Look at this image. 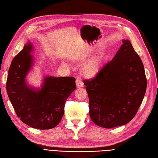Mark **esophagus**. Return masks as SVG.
Masks as SVG:
<instances>
[{
    "instance_id": "obj_1",
    "label": "esophagus",
    "mask_w": 158,
    "mask_h": 158,
    "mask_svg": "<svg viewBox=\"0 0 158 158\" xmlns=\"http://www.w3.org/2000/svg\"><path fill=\"white\" fill-rule=\"evenodd\" d=\"M76 84H77V87L78 88H83L84 85L81 82V80L79 78H77V80H76Z\"/></svg>"
}]
</instances>
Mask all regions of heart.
I'll return each mask as SVG.
<instances>
[{
	"instance_id": "obj_1",
	"label": "heart",
	"mask_w": 158,
	"mask_h": 158,
	"mask_svg": "<svg viewBox=\"0 0 158 158\" xmlns=\"http://www.w3.org/2000/svg\"><path fill=\"white\" fill-rule=\"evenodd\" d=\"M85 59V57H84ZM105 62V57L102 55L95 56L87 61L80 70V74L84 78L92 80L99 75L102 69ZM63 66H67L68 64L62 62Z\"/></svg>"
}]
</instances>
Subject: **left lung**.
<instances>
[{"label":"left lung","instance_id":"8db88e82","mask_svg":"<svg viewBox=\"0 0 158 158\" xmlns=\"http://www.w3.org/2000/svg\"><path fill=\"white\" fill-rule=\"evenodd\" d=\"M122 42L100 74L84 82L91 120L104 128L123 126L131 121L143 102L147 86L142 60L129 40Z\"/></svg>","mask_w":158,"mask_h":158}]
</instances>
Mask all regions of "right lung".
I'll return each instance as SVG.
<instances>
[{
	"label": "right lung",
	"instance_id": "1",
	"mask_svg": "<svg viewBox=\"0 0 158 158\" xmlns=\"http://www.w3.org/2000/svg\"><path fill=\"white\" fill-rule=\"evenodd\" d=\"M30 41L11 63L6 91L17 116L32 128L50 129L56 127L64 114L66 100L77 88L74 77H44L40 88L27 83V77L35 64Z\"/></svg>",
	"mask_w": 158,
	"mask_h": 158
}]
</instances>
